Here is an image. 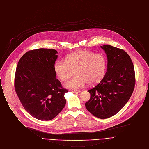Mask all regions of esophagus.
I'll return each instance as SVG.
<instances>
[{"instance_id": "34e87169", "label": "esophagus", "mask_w": 149, "mask_h": 149, "mask_svg": "<svg viewBox=\"0 0 149 149\" xmlns=\"http://www.w3.org/2000/svg\"><path fill=\"white\" fill-rule=\"evenodd\" d=\"M72 92L73 93H80L81 92V91H79V90H73Z\"/></svg>"}]
</instances>
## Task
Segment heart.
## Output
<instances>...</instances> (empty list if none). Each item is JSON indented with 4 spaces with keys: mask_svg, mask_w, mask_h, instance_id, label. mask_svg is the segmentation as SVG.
I'll use <instances>...</instances> for the list:
<instances>
[{
    "mask_svg": "<svg viewBox=\"0 0 149 149\" xmlns=\"http://www.w3.org/2000/svg\"><path fill=\"white\" fill-rule=\"evenodd\" d=\"M76 68V76L64 83L67 88L77 89L88 83L93 85L99 82L104 75L106 61L102 54L80 50L67 55L65 61H56L53 66L56 76L62 81L68 79L70 68Z\"/></svg>",
    "mask_w": 149,
    "mask_h": 149,
    "instance_id": "obj_1",
    "label": "heart"
}]
</instances>
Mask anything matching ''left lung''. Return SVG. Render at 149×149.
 Returning a JSON list of instances; mask_svg holds the SVG:
<instances>
[{"label":"left lung","mask_w":149,"mask_h":149,"mask_svg":"<svg viewBox=\"0 0 149 149\" xmlns=\"http://www.w3.org/2000/svg\"><path fill=\"white\" fill-rule=\"evenodd\" d=\"M100 47L107 59L104 77L88 90L87 110L99 118L110 117L119 111L130 98L135 85V73L130 57L123 50L104 45Z\"/></svg>","instance_id":"1"}]
</instances>
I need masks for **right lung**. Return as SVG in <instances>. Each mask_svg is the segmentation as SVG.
I'll return each instance as SVG.
<instances>
[{"mask_svg": "<svg viewBox=\"0 0 149 149\" xmlns=\"http://www.w3.org/2000/svg\"><path fill=\"white\" fill-rule=\"evenodd\" d=\"M57 53L51 49L30 50L20 58L16 68L17 95L26 111L42 121L53 119L66 103L68 91L56 78L53 68Z\"/></svg>", "mask_w": 149, "mask_h": 149, "instance_id": "right-lung-1", "label": "right lung"}]
</instances>
